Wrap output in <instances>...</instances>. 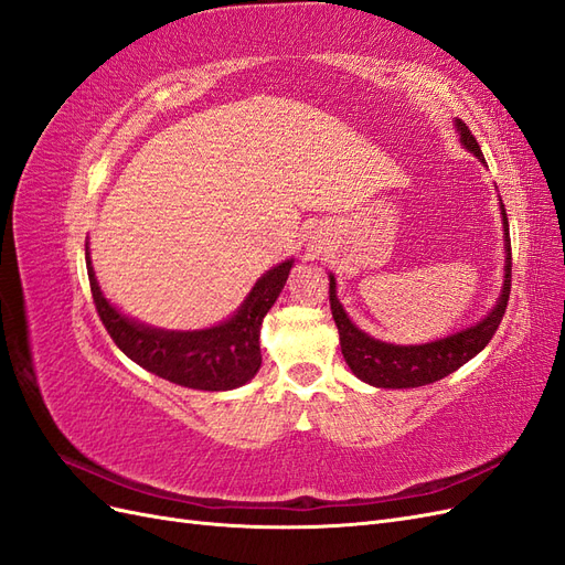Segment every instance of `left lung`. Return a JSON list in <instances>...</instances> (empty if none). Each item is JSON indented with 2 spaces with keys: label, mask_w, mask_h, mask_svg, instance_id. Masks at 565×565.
Segmentation results:
<instances>
[{
  "label": "left lung",
  "mask_w": 565,
  "mask_h": 565,
  "mask_svg": "<svg viewBox=\"0 0 565 565\" xmlns=\"http://www.w3.org/2000/svg\"><path fill=\"white\" fill-rule=\"evenodd\" d=\"M455 127L459 131L461 146L471 150L473 156L483 162L481 146L476 143L469 127L461 122V119H455ZM500 210H502L504 252H507L502 295L498 303H494V309L483 320H478L476 324H471V328L459 330L450 337L429 341V344L401 347V344H386V341L365 334L349 320L344 306H341L337 299L334 276H330V309L339 330L341 353H344L347 363L358 380L380 388H415L424 384H434L443 377H448L450 372H455L457 367L471 361L476 353H481L486 349L492 334L500 328L502 316L507 311L509 292H511V241H509L507 210L502 200H500Z\"/></svg>",
  "instance_id": "obj_1"
}]
</instances>
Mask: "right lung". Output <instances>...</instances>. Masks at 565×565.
Here are the masks:
<instances>
[{"mask_svg": "<svg viewBox=\"0 0 565 565\" xmlns=\"http://www.w3.org/2000/svg\"><path fill=\"white\" fill-rule=\"evenodd\" d=\"M292 259L266 270L245 303L226 322L207 330L177 332L148 328L127 318L104 297L94 276L87 245V273L98 318L127 358L158 377L198 391H231L247 384L262 367L259 332L270 306L280 297Z\"/></svg>", "mask_w": 565, "mask_h": 565, "instance_id": "1", "label": "right lung"}]
</instances>
